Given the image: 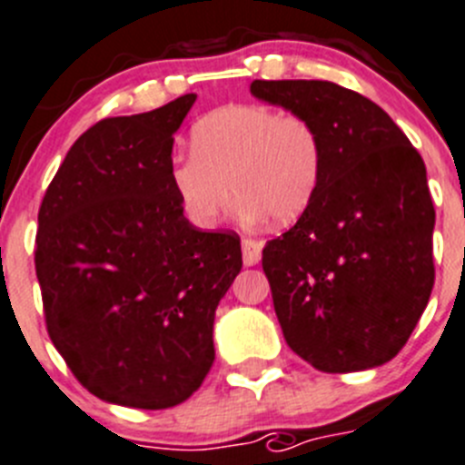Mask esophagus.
<instances>
[{
	"instance_id": "esophagus-1",
	"label": "esophagus",
	"mask_w": 465,
	"mask_h": 465,
	"mask_svg": "<svg viewBox=\"0 0 465 465\" xmlns=\"http://www.w3.org/2000/svg\"><path fill=\"white\" fill-rule=\"evenodd\" d=\"M242 263L245 266H257L262 262V250L263 245L259 241H252V238H242Z\"/></svg>"
}]
</instances>
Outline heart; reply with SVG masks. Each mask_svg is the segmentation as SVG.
<instances>
[{
    "mask_svg": "<svg viewBox=\"0 0 465 465\" xmlns=\"http://www.w3.org/2000/svg\"><path fill=\"white\" fill-rule=\"evenodd\" d=\"M190 140L193 153L172 160L169 183L197 227H215L233 193L245 223L271 218L275 224L298 220L316 197L323 146L302 116H282L266 105H227L197 121Z\"/></svg>",
    "mask_w": 465,
    "mask_h": 465,
    "instance_id": "heart-1",
    "label": "heart"
}]
</instances>
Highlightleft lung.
<instances>
[{
    "label": "left lung",
    "mask_w": 465,
    "mask_h": 465,
    "mask_svg": "<svg viewBox=\"0 0 465 465\" xmlns=\"http://www.w3.org/2000/svg\"><path fill=\"white\" fill-rule=\"evenodd\" d=\"M250 94L316 128L323 172L298 223L263 247L286 344L314 370L381 367L433 289L427 167L370 98L323 80H254Z\"/></svg>",
    "instance_id": "obj_1"
}]
</instances>
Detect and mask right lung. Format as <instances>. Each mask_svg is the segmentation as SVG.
Wrapping results in <instances>:
<instances>
[{"mask_svg": "<svg viewBox=\"0 0 465 465\" xmlns=\"http://www.w3.org/2000/svg\"><path fill=\"white\" fill-rule=\"evenodd\" d=\"M197 95L103 119L54 173L36 233L47 332L103 401H185L215 360V310L242 268L236 233L199 232L169 183L173 133Z\"/></svg>", "mask_w": 465, "mask_h": 465, "instance_id": "obj_1", "label": "right lung"}]
</instances>
